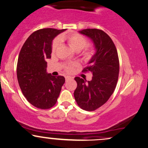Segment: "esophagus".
I'll return each instance as SVG.
<instances>
[{
    "label": "esophagus",
    "instance_id": "obj_1",
    "mask_svg": "<svg viewBox=\"0 0 148 148\" xmlns=\"http://www.w3.org/2000/svg\"><path fill=\"white\" fill-rule=\"evenodd\" d=\"M71 79V77H65V79H66V81H68V80H69V79Z\"/></svg>",
    "mask_w": 148,
    "mask_h": 148
}]
</instances>
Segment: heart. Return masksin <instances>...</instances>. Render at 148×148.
<instances>
[{
    "label": "heart",
    "instance_id": "obj_1",
    "mask_svg": "<svg viewBox=\"0 0 148 148\" xmlns=\"http://www.w3.org/2000/svg\"><path fill=\"white\" fill-rule=\"evenodd\" d=\"M60 42H65L69 47L75 51H80L83 49L82 56L83 59L85 60H90L93 56L95 53V50L92 46L87 45V39L85 36L77 33V32H73V33L66 34L60 36L58 38V40H55L52 45V53H54L56 51ZM75 64H69L65 66V70L66 71H71L74 68Z\"/></svg>",
    "mask_w": 148,
    "mask_h": 148
}]
</instances>
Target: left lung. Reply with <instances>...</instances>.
<instances>
[{"mask_svg":"<svg viewBox=\"0 0 148 148\" xmlns=\"http://www.w3.org/2000/svg\"><path fill=\"white\" fill-rule=\"evenodd\" d=\"M79 32L91 39L95 53L89 61V65L83 70L92 73L91 81L74 78L77 87L74 95L81 108L94 111L108 101L116 88L119 72V58L112 40L103 30L86 29Z\"/></svg>","mask_w":148,"mask_h":148,"instance_id":"obj_1","label":"left lung"}]
</instances>
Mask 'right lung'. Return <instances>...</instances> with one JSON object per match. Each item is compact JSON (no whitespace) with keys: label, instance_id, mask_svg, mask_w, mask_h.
<instances>
[{"label":"right lung","instance_id":"add662e5","mask_svg":"<svg viewBox=\"0 0 148 148\" xmlns=\"http://www.w3.org/2000/svg\"><path fill=\"white\" fill-rule=\"evenodd\" d=\"M65 30L46 28L36 31L19 52L17 65L19 87L29 103L37 108L46 110L54 106L65 82L62 76L54 77L46 71L53 40Z\"/></svg>","mask_w":148,"mask_h":148}]
</instances>
